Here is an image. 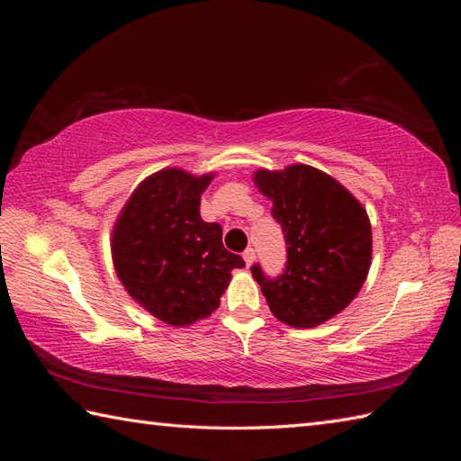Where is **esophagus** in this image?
<instances>
[{
	"label": "esophagus",
	"instance_id": "34e87169",
	"mask_svg": "<svg viewBox=\"0 0 461 461\" xmlns=\"http://www.w3.org/2000/svg\"><path fill=\"white\" fill-rule=\"evenodd\" d=\"M242 258H244L246 265H252V263H254V259H256V249H254V248H246V249H244V254H242Z\"/></svg>",
	"mask_w": 461,
	"mask_h": 461
}]
</instances>
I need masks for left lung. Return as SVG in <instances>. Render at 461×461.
<instances>
[{
	"label": "left lung",
	"mask_w": 461,
	"mask_h": 461,
	"mask_svg": "<svg viewBox=\"0 0 461 461\" xmlns=\"http://www.w3.org/2000/svg\"><path fill=\"white\" fill-rule=\"evenodd\" d=\"M256 185L281 225L286 263L278 276L254 263L252 275L283 323L310 329L340 313L359 292L371 265L366 209L332 176L310 165L258 171Z\"/></svg>",
	"instance_id": "1"
}]
</instances>
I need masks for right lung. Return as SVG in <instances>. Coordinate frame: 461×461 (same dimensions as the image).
<instances>
[{
  "mask_svg": "<svg viewBox=\"0 0 461 461\" xmlns=\"http://www.w3.org/2000/svg\"><path fill=\"white\" fill-rule=\"evenodd\" d=\"M213 175L165 169L136 188L113 230V263L129 294L180 327L219 308L230 271L244 259L222 246L219 222L200 217V194Z\"/></svg>",
  "mask_w": 461,
  "mask_h": 461,
  "instance_id": "obj_1",
  "label": "right lung"
}]
</instances>
